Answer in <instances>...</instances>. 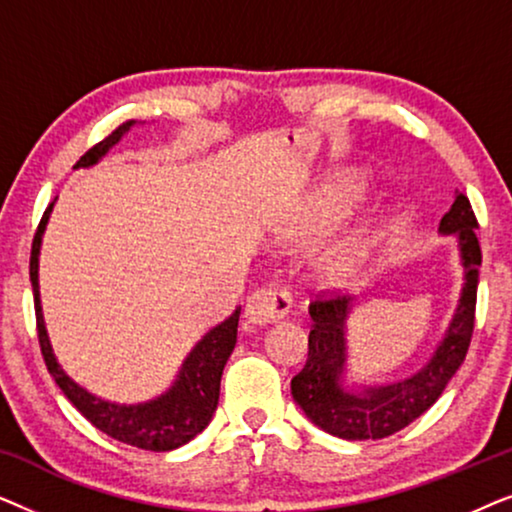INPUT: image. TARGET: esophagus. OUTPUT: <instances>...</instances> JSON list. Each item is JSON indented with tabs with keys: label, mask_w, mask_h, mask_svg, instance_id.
<instances>
[{
	"label": "esophagus",
	"mask_w": 512,
	"mask_h": 512,
	"mask_svg": "<svg viewBox=\"0 0 512 512\" xmlns=\"http://www.w3.org/2000/svg\"><path fill=\"white\" fill-rule=\"evenodd\" d=\"M291 307L293 296L286 286H263V289L249 296L247 307H244V317H247L249 324L265 326L286 317Z\"/></svg>",
	"instance_id": "1"
}]
</instances>
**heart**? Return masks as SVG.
Masks as SVG:
<instances>
[{
  "label": "heart",
  "mask_w": 512,
  "mask_h": 512,
  "mask_svg": "<svg viewBox=\"0 0 512 512\" xmlns=\"http://www.w3.org/2000/svg\"><path fill=\"white\" fill-rule=\"evenodd\" d=\"M354 198H356L354 186H349V184L333 186L331 191H328V198L324 200V207H321L317 228H324L333 219H338V216L345 212L349 205H352ZM368 244H370V240H368L366 233L349 235L342 242L335 244V247L324 256V263H321V268H324L326 277L345 279V277L352 275V272L359 268L363 256H366Z\"/></svg>",
  "instance_id": "1"
}]
</instances>
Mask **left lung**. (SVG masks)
Listing matches in <instances>:
<instances>
[{
	"instance_id": "8db88e82",
	"label": "left lung",
	"mask_w": 512,
	"mask_h": 512,
	"mask_svg": "<svg viewBox=\"0 0 512 512\" xmlns=\"http://www.w3.org/2000/svg\"><path fill=\"white\" fill-rule=\"evenodd\" d=\"M471 202L464 193H457L450 212L440 219V233L457 235L461 265L466 282L461 289L457 312L450 321L443 342H440L431 361L408 380L387 384V387H368L363 394H349L342 389L340 375L345 373L347 340L345 319L352 298L317 296L310 303L312 331L307 345L305 368L291 380V394L307 417L319 429L345 440H380L401 431L419 415H424L447 382L457 373L466 359L468 345L475 326V300H478V268L482 251Z\"/></svg>"
}]
</instances>
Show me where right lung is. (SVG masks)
<instances>
[{
	"instance_id": "right-lung-1",
	"label": "right lung",
	"mask_w": 512,
	"mask_h": 512,
	"mask_svg": "<svg viewBox=\"0 0 512 512\" xmlns=\"http://www.w3.org/2000/svg\"><path fill=\"white\" fill-rule=\"evenodd\" d=\"M135 121H125L123 125L104 137L100 144L88 149L79 158L74 167H90L128 132ZM53 202L41 216L37 233L32 240V254H30V282L34 291V312H37V333H39V347L41 356H44L48 373L62 389V394L69 398V403L88 419L95 429L107 433L114 440H121L125 445L139 447V450L151 452H170L177 447L186 445L198 433L205 429L212 419L216 405H219V389H221V375L223 366H226L228 356L233 354L237 342V321H240V310L230 314L226 321L214 326L212 331L205 333L198 345L191 349L186 356L184 366H181L177 380L165 394L153 398L149 403L139 405H118L102 401L86 389L79 387L60 363L55 361L51 340H48L44 314H41V300H39V249H41V235H44L48 216H51Z\"/></svg>"
}]
</instances>
